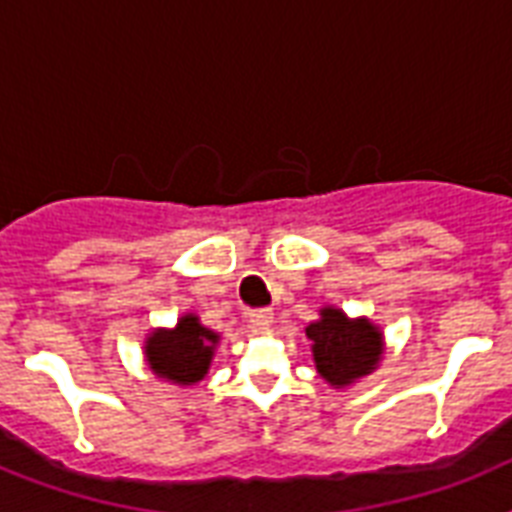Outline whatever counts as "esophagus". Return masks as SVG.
<instances>
[{
    "label": "esophagus",
    "instance_id": "esophagus-1",
    "mask_svg": "<svg viewBox=\"0 0 512 512\" xmlns=\"http://www.w3.org/2000/svg\"><path fill=\"white\" fill-rule=\"evenodd\" d=\"M249 324L255 329H268L273 324V313L271 311H252L249 313Z\"/></svg>",
    "mask_w": 512,
    "mask_h": 512
}]
</instances>
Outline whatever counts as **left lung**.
Wrapping results in <instances>:
<instances>
[{"mask_svg": "<svg viewBox=\"0 0 512 512\" xmlns=\"http://www.w3.org/2000/svg\"><path fill=\"white\" fill-rule=\"evenodd\" d=\"M319 377L337 390L350 388L380 366L385 353L382 329L366 316L350 319L337 305L319 308V319L305 327Z\"/></svg>", "mask_w": 512, "mask_h": 512, "instance_id": "1", "label": "left lung"}]
</instances>
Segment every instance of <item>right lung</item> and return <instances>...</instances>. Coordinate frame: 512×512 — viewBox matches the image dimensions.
Returning a JSON list of instances; mask_svg holds the SVG:
<instances>
[{
  "mask_svg": "<svg viewBox=\"0 0 512 512\" xmlns=\"http://www.w3.org/2000/svg\"><path fill=\"white\" fill-rule=\"evenodd\" d=\"M220 335L201 324L196 313H183L175 327H154L143 342L148 369L177 388H191L209 374Z\"/></svg>",
  "mask_w": 512,
  "mask_h": 512,
  "instance_id": "add662e5",
  "label": "right lung"
}]
</instances>
